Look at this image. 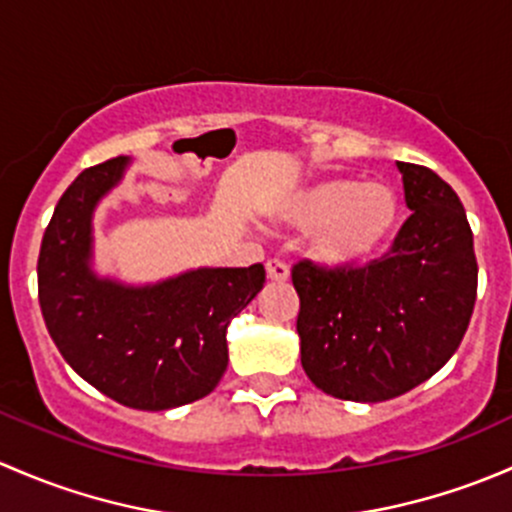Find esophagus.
I'll list each match as a JSON object with an SVG mask.
<instances>
[{
	"mask_svg": "<svg viewBox=\"0 0 512 512\" xmlns=\"http://www.w3.org/2000/svg\"><path fill=\"white\" fill-rule=\"evenodd\" d=\"M266 276L271 278V281H288V276H291V268H288L286 261H281V258H271V261L266 263Z\"/></svg>",
	"mask_w": 512,
	"mask_h": 512,
	"instance_id": "1",
	"label": "esophagus"
}]
</instances>
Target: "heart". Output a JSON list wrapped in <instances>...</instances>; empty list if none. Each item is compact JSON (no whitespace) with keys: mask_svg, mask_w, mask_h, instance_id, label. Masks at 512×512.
<instances>
[{"mask_svg":"<svg viewBox=\"0 0 512 512\" xmlns=\"http://www.w3.org/2000/svg\"><path fill=\"white\" fill-rule=\"evenodd\" d=\"M402 217L394 189L330 179L298 192L283 209V219L313 231L310 254L330 268L367 266L382 256Z\"/></svg>","mask_w":512,"mask_h":512,"instance_id":"obj_1","label":"heart"}]
</instances>
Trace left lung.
<instances>
[{"label": "left lung", "instance_id": "1", "mask_svg": "<svg viewBox=\"0 0 512 512\" xmlns=\"http://www.w3.org/2000/svg\"><path fill=\"white\" fill-rule=\"evenodd\" d=\"M412 217L370 266H293L300 362L347 402H387L436 374L461 345L478 263L461 199L429 167L397 162Z\"/></svg>", "mask_w": 512, "mask_h": 512}]
</instances>
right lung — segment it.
<instances>
[{"instance_id":"1","label":"right lung","mask_w":512,"mask_h":512,"mask_svg":"<svg viewBox=\"0 0 512 512\" xmlns=\"http://www.w3.org/2000/svg\"><path fill=\"white\" fill-rule=\"evenodd\" d=\"M128 157L88 167L54 209L39 251V305L63 360L118 404L142 412L207 397L229 365L226 328L266 283L261 263L197 268L155 286L91 271L93 209Z\"/></svg>"}]
</instances>
